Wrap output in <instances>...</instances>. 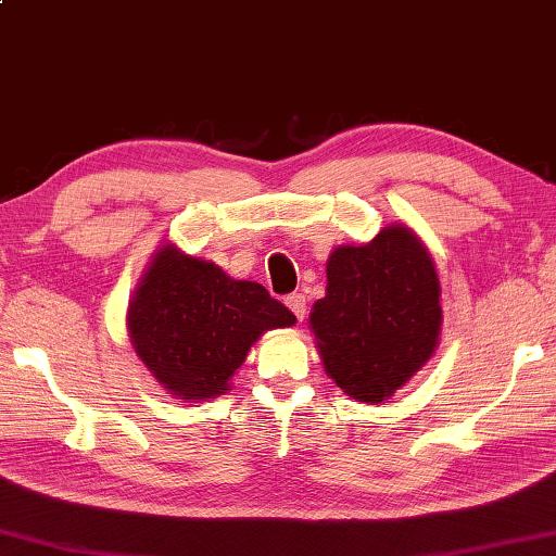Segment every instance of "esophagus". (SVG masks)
<instances>
[{"label":"esophagus","instance_id":"1","mask_svg":"<svg viewBox=\"0 0 556 556\" xmlns=\"http://www.w3.org/2000/svg\"><path fill=\"white\" fill-rule=\"evenodd\" d=\"M286 304L290 306V311L296 316V320H304V316H306V296L302 292L288 294L286 296Z\"/></svg>","mask_w":556,"mask_h":556}]
</instances>
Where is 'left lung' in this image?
I'll return each instance as SVG.
<instances>
[{
	"label": "left lung",
	"mask_w": 556,
	"mask_h": 556,
	"mask_svg": "<svg viewBox=\"0 0 556 556\" xmlns=\"http://www.w3.org/2000/svg\"><path fill=\"white\" fill-rule=\"evenodd\" d=\"M437 268L410 228L337 248L328 290L311 311L325 372L351 399L380 403L434 354L441 330Z\"/></svg>",
	"instance_id": "left-lung-1"
}]
</instances>
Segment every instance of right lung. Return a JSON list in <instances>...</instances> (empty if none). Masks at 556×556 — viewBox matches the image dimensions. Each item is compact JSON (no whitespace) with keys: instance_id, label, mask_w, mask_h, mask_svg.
Masks as SVG:
<instances>
[{"instance_id":"right-lung-1","label":"right lung","mask_w":556,"mask_h":556,"mask_svg":"<svg viewBox=\"0 0 556 556\" xmlns=\"http://www.w3.org/2000/svg\"><path fill=\"white\" fill-rule=\"evenodd\" d=\"M292 311L260 282L162 248L129 304V337L155 380L179 399L226 394L264 330L288 328Z\"/></svg>"}]
</instances>
